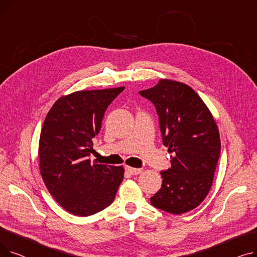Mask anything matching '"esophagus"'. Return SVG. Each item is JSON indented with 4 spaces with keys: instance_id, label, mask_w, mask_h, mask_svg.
<instances>
[{
    "instance_id": "obj_1",
    "label": "esophagus",
    "mask_w": 257,
    "mask_h": 257,
    "mask_svg": "<svg viewBox=\"0 0 257 257\" xmlns=\"http://www.w3.org/2000/svg\"><path fill=\"white\" fill-rule=\"evenodd\" d=\"M126 171L131 174V175H139L143 172L142 169H138V168H132V167H126Z\"/></svg>"
}]
</instances>
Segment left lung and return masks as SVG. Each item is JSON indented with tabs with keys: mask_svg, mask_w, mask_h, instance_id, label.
Instances as JSON below:
<instances>
[{
	"mask_svg": "<svg viewBox=\"0 0 257 257\" xmlns=\"http://www.w3.org/2000/svg\"><path fill=\"white\" fill-rule=\"evenodd\" d=\"M140 93L154 104L163 143L173 153L171 168L160 172L163 184L151 204L173 214L193 210L212 185L221 152L218 126L206 104L187 84L160 79Z\"/></svg>",
	"mask_w": 257,
	"mask_h": 257,
	"instance_id": "left-lung-1",
	"label": "left lung"
}]
</instances>
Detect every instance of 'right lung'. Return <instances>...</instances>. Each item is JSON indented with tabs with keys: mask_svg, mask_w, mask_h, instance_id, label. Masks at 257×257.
I'll return each mask as SVG.
<instances>
[{
	"mask_svg": "<svg viewBox=\"0 0 257 257\" xmlns=\"http://www.w3.org/2000/svg\"><path fill=\"white\" fill-rule=\"evenodd\" d=\"M124 86L79 90L60 97L48 112L39 138V171L49 193L66 211L87 217L109 206L124 168L90 163L92 139L106 108Z\"/></svg>",
	"mask_w": 257,
	"mask_h": 257,
	"instance_id": "1",
	"label": "right lung"
}]
</instances>
